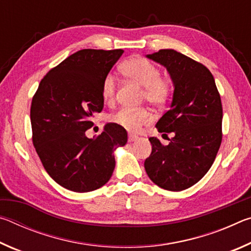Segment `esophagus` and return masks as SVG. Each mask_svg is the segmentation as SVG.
I'll use <instances>...</instances> for the list:
<instances>
[{
  "label": "esophagus",
  "instance_id": "obj_1",
  "mask_svg": "<svg viewBox=\"0 0 251 251\" xmlns=\"http://www.w3.org/2000/svg\"><path fill=\"white\" fill-rule=\"evenodd\" d=\"M138 137L136 135H133V134H129L128 135V142L130 143V142H134V141H136V139H137Z\"/></svg>",
  "mask_w": 251,
  "mask_h": 251
}]
</instances>
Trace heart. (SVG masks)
<instances>
[{
	"mask_svg": "<svg viewBox=\"0 0 251 251\" xmlns=\"http://www.w3.org/2000/svg\"><path fill=\"white\" fill-rule=\"evenodd\" d=\"M127 78L144 87V100L156 108L164 107L171 99L173 85L167 78L160 77V70L150 59L133 57L127 59L121 66ZM116 92V78L113 74H107L101 83V97L105 103H112ZM109 121L126 130L135 133L141 127L151 122L148 110L121 108L109 116Z\"/></svg>",
	"mask_w": 251,
	"mask_h": 251,
	"instance_id": "b5f03b06",
	"label": "heart"
}]
</instances>
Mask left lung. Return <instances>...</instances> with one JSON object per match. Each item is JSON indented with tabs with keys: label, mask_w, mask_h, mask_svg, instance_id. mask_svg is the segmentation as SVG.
I'll list each match as a JSON object with an SVG mask.
<instances>
[{
	"label": "left lung",
	"mask_w": 251,
	"mask_h": 251,
	"mask_svg": "<svg viewBox=\"0 0 251 251\" xmlns=\"http://www.w3.org/2000/svg\"><path fill=\"white\" fill-rule=\"evenodd\" d=\"M146 57L166 67L173 80L171 108L156 128L174 137L168 145L151 137V154L144 166L160 188L180 192L201 180L214 163L223 138L222 100L214 76L201 63L175 50H159Z\"/></svg>",
	"instance_id": "left-lung-1"
}]
</instances>
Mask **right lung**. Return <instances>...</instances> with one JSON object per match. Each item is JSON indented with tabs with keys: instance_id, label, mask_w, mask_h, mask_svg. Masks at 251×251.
<instances>
[{
	"instance_id": "1",
	"label": "right lung",
	"mask_w": 251,
	"mask_h": 251,
	"mask_svg": "<svg viewBox=\"0 0 251 251\" xmlns=\"http://www.w3.org/2000/svg\"><path fill=\"white\" fill-rule=\"evenodd\" d=\"M123 50H80L50 70L33 96V145L45 171L58 185L76 193L104 186L115 168L114 151L127 133L114 123L88 138L94 114L104 107L101 83Z\"/></svg>"
}]
</instances>
